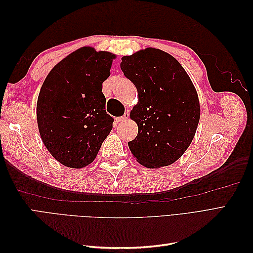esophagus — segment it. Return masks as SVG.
<instances>
[{
  "label": "esophagus",
  "instance_id": "34e87169",
  "mask_svg": "<svg viewBox=\"0 0 253 253\" xmlns=\"http://www.w3.org/2000/svg\"><path fill=\"white\" fill-rule=\"evenodd\" d=\"M128 119V113H126L124 116H121V117H119V118H116V121L117 122H125V121H126Z\"/></svg>",
  "mask_w": 253,
  "mask_h": 253
}]
</instances>
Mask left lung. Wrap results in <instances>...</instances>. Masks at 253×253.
<instances>
[{"label": "left lung", "mask_w": 253, "mask_h": 253, "mask_svg": "<svg viewBox=\"0 0 253 253\" xmlns=\"http://www.w3.org/2000/svg\"><path fill=\"white\" fill-rule=\"evenodd\" d=\"M120 67L138 93L129 113L138 126L131 153L150 169L172 165L192 142L201 117L192 81L173 56L154 47L122 57Z\"/></svg>", "instance_id": "obj_1"}]
</instances>
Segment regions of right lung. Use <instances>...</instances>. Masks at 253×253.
<instances>
[{
  "mask_svg": "<svg viewBox=\"0 0 253 253\" xmlns=\"http://www.w3.org/2000/svg\"><path fill=\"white\" fill-rule=\"evenodd\" d=\"M116 55L84 46L52 67L37 101L41 139L57 162L80 169L95 160L113 128L102 83Z\"/></svg>",
  "mask_w": 253,
  "mask_h": 253,
  "instance_id": "right-lung-1",
  "label": "right lung"
}]
</instances>
